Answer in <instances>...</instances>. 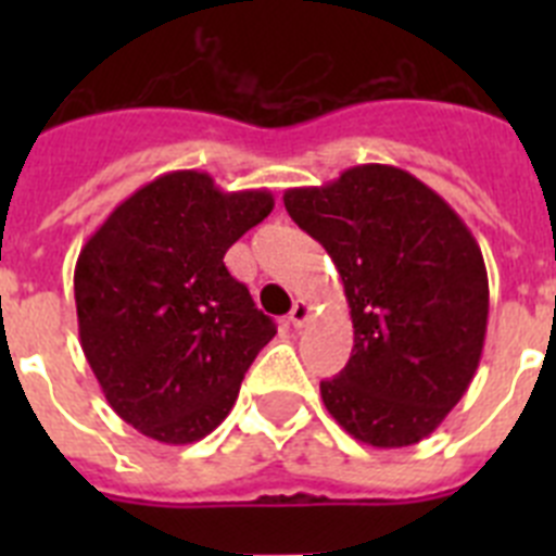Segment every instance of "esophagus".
<instances>
[{"instance_id":"34e87169","label":"esophagus","mask_w":556,"mask_h":556,"mask_svg":"<svg viewBox=\"0 0 556 556\" xmlns=\"http://www.w3.org/2000/svg\"><path fill=\"white\" fill-rule=\"evenodd\" d=\"M308 317H312V306H308V301H294L292 312H289V323H292L294 328H303L308 323Z\"/></svg>"}]
</instances>
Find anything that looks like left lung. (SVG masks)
<instances>
[{
	"label": "left lung",
	"mask_w": 556,
	"mask_h": 556,
	"mask_svg": "<svg viewBox=\"0 0 556 556\" xmlns=\"http://www.w3.org/2000/svg\"><path fill=\"white\" fill-rule=\"evenodd\" d=\"M283 205L331 255L351 306V358L320 381L323 404L358 443H420L468 392L484 348L490 289L473 233L387 164L289 189Z\"/></svg>",
	"instance_id": "8db88e82"
}]
</instances>
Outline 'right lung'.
Segmentation results:
<instances>
[{
	"instance_id": "1",
	"label": "right lung",
	"mask_w": 556,
	"mask_h": 556,
	"mask_svg": "<svg viewBox=\"0 0 556 556\" xmlns=\"http://www.w3.org/2000/svg\"><path fill=\"white\" fill-rule=\"evenodd\" d=\"M273 205L267 189L223 191L205 172H166L80 250L83 353L113 412L144 437L186 445L211 434L275 337L273 317L225 267Z\"/></svg>"
}]
</instances>
